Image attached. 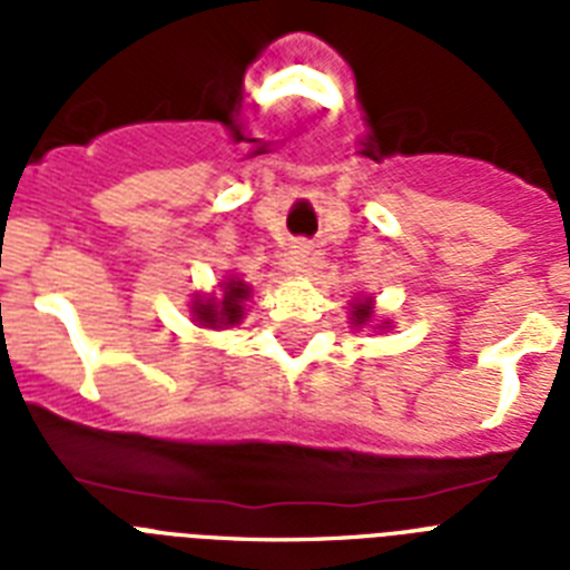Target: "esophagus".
Masks as SVG:
<instances>
[{
    "instance_id": "esophagus-1",
    "label": "esophagus",
    "mask_w": 570,
    "mask_h": 570,
    "mask_svg": "<svg viewBox=\"0 0 570 570\" xmlns=\"http://www.w3.org/2000/svg\"><path fill=\"white\" fill-rule=\"evenodd\" d=\"M307 259H311V248H307V245H295V248L289 250V268H293V272H304V268H307Z\"/></svg>"
}]
</instances>
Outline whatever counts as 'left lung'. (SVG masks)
<instances>
[{
    "instance_id": "left-lung-1",
    "label": "left lung",
    "mask_w": 570,
    "mask_h": 570,
    "mask_svg": "<svg viewBox=\"0 0 570 570\" xmlns=\"http://www.w3.org/2000/svg\"><path fill=\"white\" fill-rule=\"evenodd\" d=\"M370 320H373V298H361V302L352 304V322H355L357 328L366 325Z\"/></svg>"
}]
</instances>
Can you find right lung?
Wrapping results in <instances>:
<instances>
[{"label": "right lung", "mask_w": 570, "mask_h": 570, "mask_svg": "<svg viewBox=\"0 0 570 570\" xmlns=\"http://www.w3.org/2000/svg\"><path fill=\"white\" fill-rule=\"evenodd\" d=\"M250 298V286L242 277L230 275L222 284V298L206 295L191 302V316L197 325L204 328H227V325H239L245 316V302Z\"/></svg>", "instance_id": "obj_1"}]
</instances>
